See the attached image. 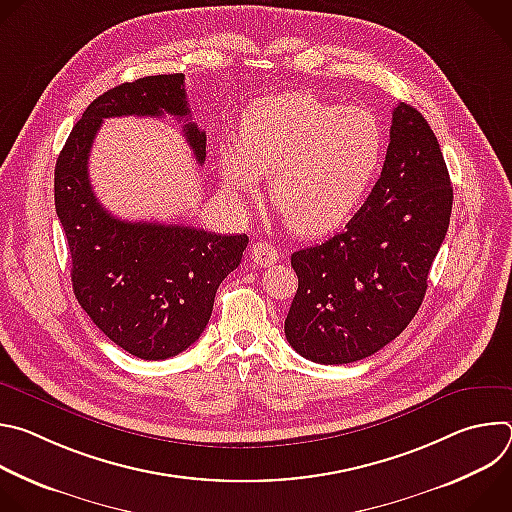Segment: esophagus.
<instances>
[{"label":"esophagus","instance_id":"obj_1","mask_svg":"<svg viewBox=\"0 0 512 512\" xmlns=\"http://www.w3.org/2000/svg\"><path fill=\"white\" fill-rule=\"evenodd\" d=\"M251 257H253V261H255L257 265L269 267V265L277 263L279 253H277V249H275L273 245H269V243H265V241H257V243L251 245Z\"/></svg>","mask_w":512,"mask_h":512}]
</instances>
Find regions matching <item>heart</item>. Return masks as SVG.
<instances>
[{
    "instance_id": "b5f03b06",
    "label": "heart",
    "mask_w": 512,
    "mask_h": 512,
    "mask_svg": "<svg viewBox=\"0 0 512 512\" xmlns=\"http://www.w3.org/2000/svg\"><path fill=\"white\" fill-rule=\"evenodd\" d=\"M387 152L385 125L367 107H340L312 93H283L247 107L239 145L218 152V176L237 200L269 196L289 229L320 237L344 227L375 186Z\"/></svg>"
}]
</instances>
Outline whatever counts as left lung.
<instances>
[{"instance_id": "left-lung-1", "label": "left lung", "mask_w": 512, "mask_h": 512, "mask_svg": "<svg viewBox=\"0 0 512 512\" xmlns=\"http://www.w3.org/2000/svg\"><path fill=\"white\" fill-rule=\"evenodd\" d=\"M450 174L423 115L399 103L383 172L342 233L291 255L298 291L285 338L304 358L346 364L379 352L417 314L452 214Z\"/></svg>"}]
</instances>
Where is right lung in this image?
<instances>
[{"mask_svg": "<svg viewBox=\"0 0 512 512\" xmlns=\"http://www.w3.org/2000/svg\"><path fill=\"white\" fill-rule=\"evenodd\" d=\"M184 119L198 164L206 133L190 121L184 75L143 77L97 97L72 127L54 168V206L62 223L72 289L97 328L129 354L164 360L184 352L204 332L218 285L239 267L247 235L131 223L97 200L89 180L93 139L109 117Z\"/></svg>", "mask_w": 512, "mask_h": 512, "instance_id": "obj_1", "label": "right lung"}]
</instances>
